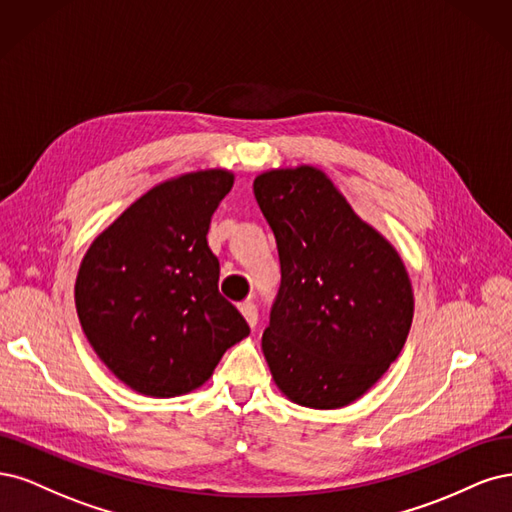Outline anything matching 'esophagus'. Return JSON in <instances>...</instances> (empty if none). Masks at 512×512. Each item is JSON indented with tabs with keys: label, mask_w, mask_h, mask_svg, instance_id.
<instances>
[{
	"label": "esophagus",
	"mask_w": 512,
	"mask_h": 512,
	"mask_svg": "<svg viewBox=\"0 0 512 512\" xmlns=\"http://www.w3.org/2000/svg\"><path fill=\"white\" fill-rule=\"evenodd\" d=\"M240 312H242V317L246 319V323H249L251 327L257 325V306L253 302H242Z\"/></svg>",
	"instance_id": "esophagus-1"
}]
</instances>
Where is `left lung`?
I'll return each mask as SVG.
<instances>
[{"mask_svg": "<svg viewBox=\"0 0 512 512\" xmlns=\"http://www.w3.org/2000/svg\"><path fill=\"white\" fill-rule=\"evenodd\" d=\"M253 191L280 259L261 338L274 383L306 408L349 406L404 349L415 312L404 261L319 168L268 170Z\"/></svg>", "mask_w": 512, "mask_h": 512, "instance_id": "8db88e82", "label": "left lung"}]
</instances>
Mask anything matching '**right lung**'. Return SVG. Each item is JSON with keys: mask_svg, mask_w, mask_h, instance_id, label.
<instances>
[{"mask_svg": "<svg viewBox=\"0 0 512 512\" xmlns=\"http://www.w3.org/2000/svg\"><path fill=\"white\" fill-rule=\"evenodd\" d=\"M234 172L163 180L97 236L78 268L76 312L93 351L129 389L174 398L202 387L223 353L249 336L219 293L208 246Z\"/></svg>", "mask_w": 512, "mask_h": 512, "instance_id": "right-lung-1", "label": "right lung"}]
</instances>
